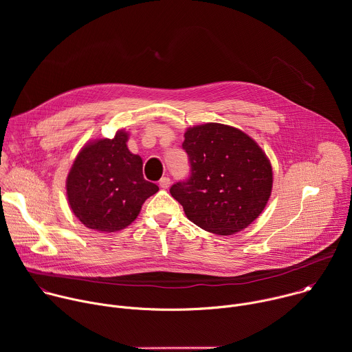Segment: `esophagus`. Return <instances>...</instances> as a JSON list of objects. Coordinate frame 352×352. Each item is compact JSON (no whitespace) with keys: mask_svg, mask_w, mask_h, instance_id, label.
I'll list each match as a JSON object with an SVG mask.
<instances>
[{"mask_svg":"<svg viewBox=\"0 0 352 352\" xmlns=\"http://www.w3.org/2000/svg\"><path fill=\"white\" fill-rule=\"evenodd\" d=\"M170 184H171V179H170L168 177H163V178L159 181V186L163 188V189H167V188L170 186Z\"/></svg>","mask_w":352,"mask_h":352,"instance_id":"esophagus-1","label":"esophagus"}]
</instances>
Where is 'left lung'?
I'll use <instances>...</instances> for the list:
<instances>
[{
	"instance_id": "left-lung-1",
	"label": "left lung",
	"mask_w": 352,
	"mask_h": 352,
	"mask_svg": "<svg viewBox=\"0 0 352 352\" xmlns=\"http://www.w3.org/2000/svg\"><path fill=\"white\" fill-rule=\"evenodd\" d=\"M190 174L170 188L186 217L217 235L246 228L263 212L273 186L270 162L242 131L205 124L185 132Z\"/></svg>"
}]
</instances>
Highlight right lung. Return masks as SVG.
<instances>
[{"mask_svg": "<svg viewBox=\"0 0 352 352\" xmlns=\"http://www.w3.org/2000/svg\"><path fill=\"white\" fill-rule=\"evenodd\" d=\"M128 133L86 144L67 178L68 202L74 214L87 227L114 232L128 227L144 200L159 186L142 174V159L126 147Z\"/></svg>", "mask_w": 352, "mask_h": 352, "instance_id": "1", "label": "right lung"}]
</instances>
